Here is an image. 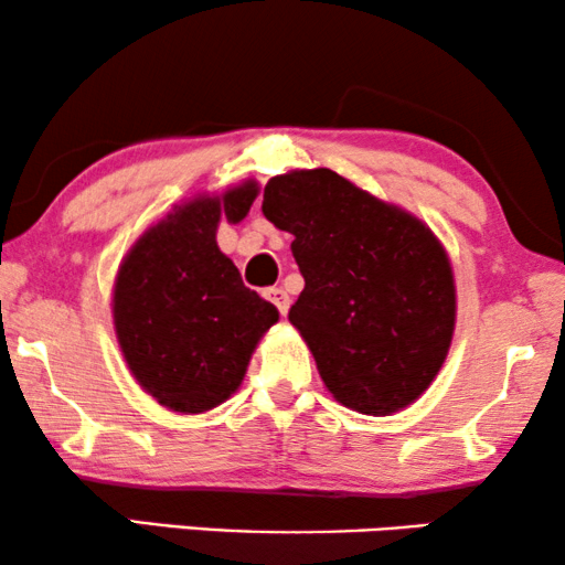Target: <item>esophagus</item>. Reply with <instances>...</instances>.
<instances>
[{
	"instance_id": "esophagus-1",
	"label": "esophagus",
	"mask_w": 565,
	"mask_h": 565,
	"mask_svg": "<svg viewBox=\"0 0 565 565\" xmlns=\"http://www.w3.org/2000/svg\"><path fill=\"white\" fill-rule=\"evenodd\" d=\"M265 298L269 300V303H275V306H277V311H280L282 316L288 313V308H290V296H288V292H285L282 288H267V290H265Z\"/></svg>"
}]
</instances>
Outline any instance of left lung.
Instances as JSON below:
<instances>
[{
    "label": "left lung",
    "instance_id": "1",
    "mask_svg": "<svg viewBox=\"0 0 565 565\" xmlns=\"http://www.w3.org/2000/svg\"><path fill=\"white\" fill-rule=\"evenodd\" d=\"M262 213L296 236L306 288L288 319L323 385L360 414L414 404L455 329L452 269L435 234L331 169L273 177Z\"/></svg>",
    "mask_w": 565,
    "mask_h": 565
}]
</instances>
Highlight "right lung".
Instances as JSON below:
<instances>
[{
	"label": "right lung",
	"instance_id": "obj_1",
	"mask_svg": "<svg viewBox=\"0 0 565 565\" xmlns=\"http://www.w3.org/2000/svg\"><path fill=\"white\" fill-rule=\"evenodd\" d=\"M257 184L177 207L120 265L113 316L136 381L161 406L200 414L244 381L259 337L280 319L215 244L221 215L242 221Z\"/></svg>",
	"mask_w": 565,
	"mask_h": 565
}]
</instances>
